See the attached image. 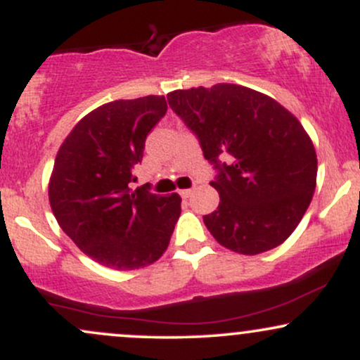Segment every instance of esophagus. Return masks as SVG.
<instances>
[{"label":"esophagus","instance_id":"34e87169","mask_svg":"<svg viewBox=\"0 0 360 360\" xmlns=\"http://www.w3.org/2000/svg\"><path fill=\"white\" fill-rule=\"evenodd\" d=\"M193 193H194V188H191V189H183V191H179V194H181V196H183V198H189Z\"/></svg>","mask_w":360,"mask_h":360}]
</instances>
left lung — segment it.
Here are the masks:
<instances>
[{
    "label": "left lung",
    "mask_w": 360,
    "mask_h": 360,
    "mask_svg": "<svg viewBox=\"0 0 360 360\" xmlns=\"http://www.w3.org/2000/svg\"><path fill=\"white\" fill-rule=\"evenodd\" d=\"M169 106L196 134L220 205L203 217L220 245L243 255L278 247L295 232L316 186V152L300 120L245 86L177 89ZM218 156H229V165Z\"/></svg>",
    "instance_id": "8db88e82"
}]
</instances>
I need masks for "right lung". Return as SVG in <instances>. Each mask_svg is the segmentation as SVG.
<instances>
[{
    "mask_svg": "<svg viewBox=\"0 0 360 360\" xmlns=\"http://www.w3.org/2000/svg\"><path fill=\"white\" fill-rule=\"evenodd\" d=\"M164 96L117 100L77 122L56 155L49 201L60 229L88 257L117 271L160 259L181 214L177 193L130 189L148 131L166 115Z\"/></svg>",
    "mask_w": 360,
    "mask_h": 360,
    "instance_id": "add662e5",
    "label": "right lung"
}]
</instances>
